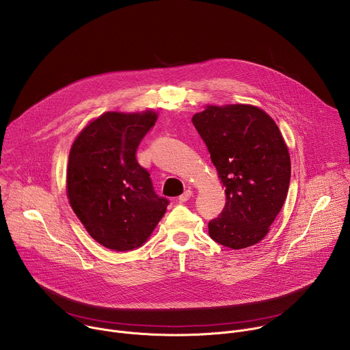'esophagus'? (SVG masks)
<instances>
[{
	"label": "esophagus",
	"mask_w": 350,
	"mask_h": 350,
	"mask_svg": "<svg viewBox=\"0 0 350 350\" xmlns=\"http://www.w3.org/2000/svg\"><path fill=\"white\" fill-rule=\"evenodd\" d=\"M191 196H192V191H191V189H187V191H184L183 195L178 196V201H180V202H187Z\"/></svg>",
	"instance_id": "obj_1"
}]
</instances>
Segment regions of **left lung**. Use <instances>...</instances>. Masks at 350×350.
<instances>
[{
	"instance_id": "8db88e82",
	"label": "left lung",
	"mask_w": 350,
	"mask_h": 350,
	"mask_svg": "<svg viewBox=\"0 0 350 350\" xmlns=\"http://www.w3.org/2000/svg\"><path fill=\"white\" fill-rule=\"evenodd\" d=\"M206 144L226 206L209 223L216 242L243 249L260 242L280 213L289 188L291 158L275 122L247 105H206L192 116Z\"/></svg>"
}]
</instances>
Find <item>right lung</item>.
Returning a JSON list of instances; mask_svg holds the SVG:
<instances>
[{"instance_id": "obj_1", "label": "right lung", "mask_w": 350, "mask_h": 350, "mask_svg": "<svg viewBox=\"0 0 350 350\" xmlns=\"http://www.w3.org/2000/svg\"><path fill=\"white\" fill-rule=\"evenodd\" d=\"M158 119L154 109L105 112L75 138L66 169L69 204L103 246L118 252L139 247L167 209L149 173L135 158L137 148Z\"/></svg>"}]
</instances>
